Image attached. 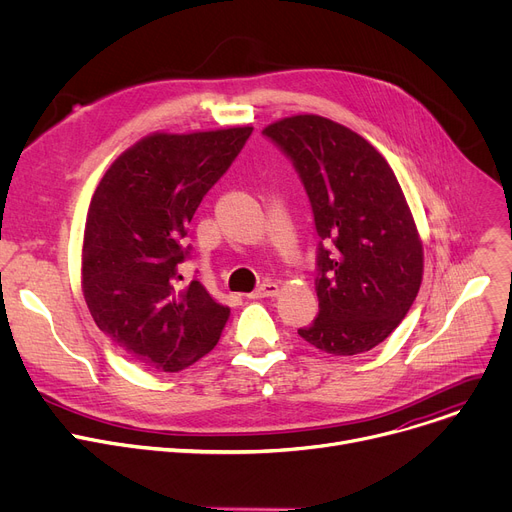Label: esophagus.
<instances>
[{
    "label": "esophagus",
    "mask_w": 512,
    "mask_h": 512,
    "mask_svg": "<svg viewBox=\"0 0 512 512\" xmlns=\"http://www.w3.org/2000/svg\"><path fill=\"white\" fill-rule=\"evenodd\" d=\"M279 291H281V287H279V283H273V281H266V283H262L250 297L252 299H256V297H277L279 295Z\"/></svg>",
    "instance_id": "1"
}]
</instances>
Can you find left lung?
I'll use <instances>...</instances> for the list:
<instances>
[{"label": "left lung", "mask_w": 512, "mask_h": 512, "mask_svg": "<svg viewBox=\"0 0 512 512\" xmlns=\"http://www.w3.org/2000/svg\"><path fill=\"white\" fill-rule=\"evenodd\" d=\"M262 134L293 161L320 237L318 318L297 333L330 355L370 351L401 324L424 275L422 237L397 177L333 119L291 115Z\"/></svg>", "instance_id": "left-lung-1"}]
</instances>
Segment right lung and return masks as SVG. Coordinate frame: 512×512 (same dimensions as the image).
<instances>
[{
	"instance_id": "right-lung-1",
	"label": "right lung",
	"mask_w": 512,
	"mask_h": 512,
	"mask_svg": "<svg viewBox=\"0 0 512 512\" xmlns=\"http://www.w3.org/2000/svg\"><path fill=\"white\" fill-rule=\"evenodd\" d=\"M252 126L155 132L124 150L88 206L82 293L95 324L132 362L179 372L219 343L229 308L200 281L184 285L182 239L204 194L244 148Z\"/></svg>"
}]
</instances>
